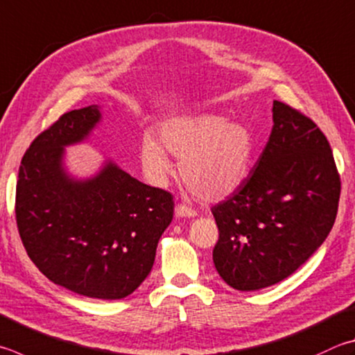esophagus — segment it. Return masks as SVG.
I'll use <instances>...</instances> for the list:
<instances>
[{
    "label": "esophagus",
    "mask_w": 355,
    "mask_h": 355,
    "mask_svg": "<svg viewBox=\"0 0 355 355\" xmlns=\"http://www.w3.org/2000/svg\"><path fill=\"white\" fill-rule=\"evenodd\" d=\"M175 216H177V217H196V216H197V211L189 208L188 205L178 203V205L175 206Z\"/></svg>",
    "instance_id": "34e87169"
}]
</instances>
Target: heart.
<instances>
[{
    "label": "heart",
    "instance_id": "1",
    "mask_svg": "<svg viewBox=\"0 0 355 355\" xmlns=\"http://www.w3.org/2000/svg\"><path fill=\"white\" fill-rule=\"evenodd\" d=\"M159 140L146 135L141 146L144 169L153 183L163 184L172 172L166 150L182 158V180L205 202L231 196L248 177L253 135L241 122H227L214 113L178 116L159 125Z\"/></svg>",
    "mask_w": 355,
    "mask_h": 355
}]
</instances>
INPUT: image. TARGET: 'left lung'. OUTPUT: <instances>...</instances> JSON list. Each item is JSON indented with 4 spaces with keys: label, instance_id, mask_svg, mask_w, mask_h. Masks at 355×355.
Returning a JSON list of instances; mask_svg holds the SVG:
<instances>
[{
    "label": "left lung",
    "instance_id": "left-lung-1",
    "mask_svg": "<svg viewBox=\"0 0 355 355\" xmlns=\"http://www.w3.org/2000/svg\"><path fill=\"white\" fill-rule=\"evenodd\" d=\"M340 189L324 133L300 110L275 101L272 135L253 171L211 208L218 227L212 259L222 279L242 292L286 279L329 234Z\"/></svg>",
    "mask_w": 355,
    "mask_h": 355
}]
</instances>
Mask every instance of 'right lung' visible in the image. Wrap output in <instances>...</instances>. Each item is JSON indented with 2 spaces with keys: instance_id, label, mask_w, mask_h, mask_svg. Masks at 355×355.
<instances>
[{
  "instance_id": "1",
  "label": "right lung",
  "mask_w": 355,
  "mask_h": 355,
  "mask_svg": "<svg viewBox=\"0 0 355 355\" xmlns=\"http://www.w3.org/2000/svg\"><path fill=\"white\" fill-rule=\"evenodd\" d=\"M99 119L98 105L71 110L32 141L18 171L15 218L48 279L88 298L121 300L150 273L173 196L112 161L85 182L67 175L63 147L85 139Z\"/></svg>"
}]
</instances>
